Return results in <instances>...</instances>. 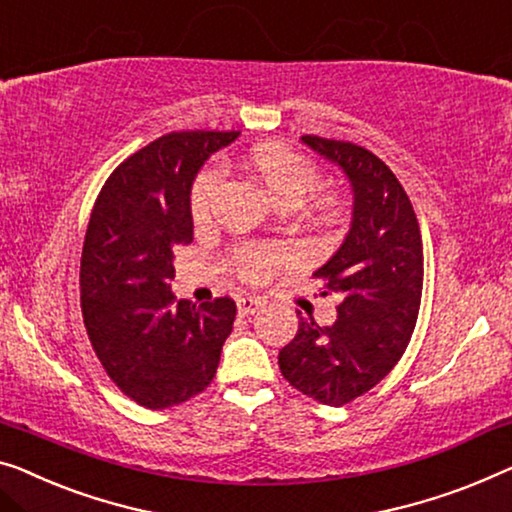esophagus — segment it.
Returning <instances> with one entry per match:
<instances>
[{
  "label": "esophagus",
  "instance_id": "obj_1",
  "mask_svg": "<svg viewBox=\"0 0 512 512\" xmlns=\"http://www.w3.org/2000/svg\"><path fill=\"white\" fill-rule=\"evenodd\" d=\"M262 305L264 301L257 299V296H239V299H236V310H239L241 317L253 315V312L262 308Z\"/></svg>",
  "mask_w": 512,
  "mask_h": 512
}]
</instances>
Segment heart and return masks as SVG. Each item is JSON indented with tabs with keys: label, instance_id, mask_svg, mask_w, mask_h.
<instances>
[{
	"label": "heart",
	"instance_id": "heart-1",
	"mask_svg": "<svg viewBox=\"0 0 512 512\" xmlns=\"http://www.w3.org/2000/svg\"><path fill=\"white\" fill-rule=\"evenodd\" d=\"M246 167L257 181L269 190L280 207H303L308 216L335 220L342 213V197L335 190H315L322 183V170L301 151L282 142H264L248 151ZM220 186V174L213 167L197 172L190 186L188 209L195 223H204L211 213L213 197ZM289 259L287 250L280 246H239L232 255L236 276L248 282H264L273 271L280 269Z\"/></svg>",
	"mask_w": 512,
	"mask_h": 512
}]
</instances>
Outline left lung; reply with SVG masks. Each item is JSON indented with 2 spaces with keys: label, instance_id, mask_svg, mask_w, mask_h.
Instances as JSON below:
<instances>
[{
  "label": "left lung",
  "instance_id": "1",
  "mask_svg": "<svg viewBox=\"0 0 512 512\" xmlns=\"http://www.w3.org/2000/svg\"><path fill=\"white\" fill-rule=\"evenodd\" d=\"M301 140L345 170L354 220L338 253L315 271L324 294L338 296V319L319 326L299 317L278 365L296 391L342 407L377 386L409 345L421 310L423 239L407 190L384 160L354 142Z\"/></svg>",
  "mask_w": 512,
  "mask_h": 512
}]
</instances>
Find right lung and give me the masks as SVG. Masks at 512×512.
I'll return each instance as SVG.
<instances>
[{
    "instance_id": "add662e5",
    "label": "right lung",
    "mask_w": 512,
    "mask_h": 512,
    "mask_svg": "<svg viewBox=\"0 0 512 512\" xmlns=\"http://www.w3.org/2000/svg\"><path fill=\"white\" fill-rule=\"evenodd\" d=\"M239 131L167 133L114 170L91 211L80 259V305L112 384L147 409L207 388L232 333L230 296L195 305L170 292L174 250L193 241L190 186Z\"/></svg>"
}]
</instances>
